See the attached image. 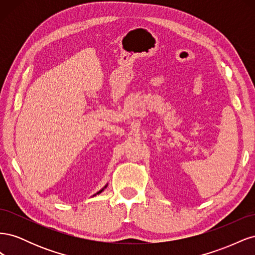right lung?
Masks as SVG:
<instances>
[{
  "mask_svg": "<svg viewBox=\"0 0 255 255\" xmlns=\"http://www.w3.org/2000/svg\"><path fill=\"white\" fill-rule=\"evenodd\" d=\"M106 187H107V184H106V185H105V186H104V187H103V188H102V189H101V190H99V191H98V192H97V194H95V195H94V196H97V195H99V194H101V192H102V191H103V190H104V189H105V188H106Z\"/></svg>",
  "mask_w": 255,
  "mask_h": 255,
  "instance_id": "1",
  "label": "right lung"
}]
</instances>
